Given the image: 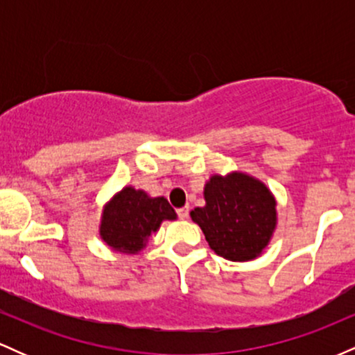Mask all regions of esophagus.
I'll list each match as a JSON object with an SVG mask.
<instances>
[{"mask_svg": "<svg viewBox=\"0 0 355 355\" xmlns=\"http://www.w3.org/2000/svg\"><path fill=\"white\" fill-rule=\"evenodd\" d=\"M177 214H178V218L185 220L187 217H189V207H182V209L177 210Z\"/></svg>", "mask_w": 355, "mask_h": 355, "instance_id": "1", "label": "esophagus"}]
</instances>
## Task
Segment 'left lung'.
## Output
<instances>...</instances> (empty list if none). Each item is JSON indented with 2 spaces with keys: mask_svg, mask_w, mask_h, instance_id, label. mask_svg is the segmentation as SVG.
I'll return each instance as SVG.
<instances>
[{
  "mask_svg": "<svg viewBox=\"0 0 355 355\" xmlns=\"http://www.w3.org/2000/svg\"><path fill=\"white\" fill-rule=\"evenodd\" d=\"M203 197L205 205L190 217L215 254L247 262L266 250L277 227V202L266 183L242 172L211 175Z\"/></svg>",
  "mask_w": 355,
  "mask_h": 355,
  "instance_id": "1",
  "label": "left lung"
}]
</instances>
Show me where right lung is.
Segmentation results:
<instances>
[{"instance_id":"add662e5","label":"right lung","mask_w":355,"mask_h":355,"mask_svg":"<svg viewBox=\"0 0 355 355\" xmlns=\"http://www.w3.org/2000/svg\"><path fill=\"white\" fill-rule=\"evenodd\" d=\"M164 220H177L165 197H150L146 191L128 185L103 207L100 237L113 250L135 255L144 250Z\"/></svg>"}]
</instances>
